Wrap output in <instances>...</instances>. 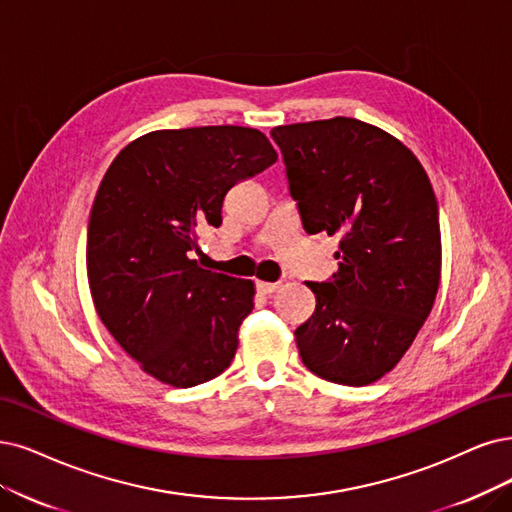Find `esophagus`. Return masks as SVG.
I'll use <instances>...</instances> for the list:
<instances>
[{
	"instance_id": "1",
	"label": "esophagus",
	"mask_w": 512,
	"mask_h": 512,
	"mask_svg": "<svg viewBox=\"0 0 512 512\" xmlns=\"http://www.w3.org/2000/svg\"><path fill=\"white\" fill-rule=\"evenodd\" d=\"M255 289L261 295H270V293H274L278 289V282H263V280H259V282H255Z\"/></svg>"
}]
</instances>
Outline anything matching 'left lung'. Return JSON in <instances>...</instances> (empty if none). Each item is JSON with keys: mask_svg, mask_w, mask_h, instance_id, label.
Masks as SVG:
<instances>
[{"mask_svg": "<svg viewBox=\"0 0 512 512\" xmlns=\"http://www.w3.org/2000/svg\"><path fill=\"white\" fill-rule=\"evenodd\" d=\"M308 234L339 238V270L306 282L316 310L295 329L301 361L333 384L380 380L413 344L441 280L439 206L426 170L354 118L272 128Z\"/></svg>", "mask_w": 512, "mask_h": 512, "instance_id": "obj_1", "label": "left lung"}]
</instances>
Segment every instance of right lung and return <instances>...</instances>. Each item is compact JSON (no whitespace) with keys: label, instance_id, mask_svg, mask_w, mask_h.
Instances as JSON below:
<instances>
[{"label":"right lung","instance_id":"right-lung-1","mask_svg":"<svg viewBox=\"0 0 512 512\" xmlns=\"http://www.w3.org/2000/svg\"><path fill=\"white\" fill-rule=\"evenodd\" d=\"M255 128L156 130L111 162L88 219L94 308L145 373L175 388L232 365L253 282L192 259L198 232L221 225L230 189L276 162Z\"/></svg>","mask_w":512,"mask_h":512}]
</instances>
